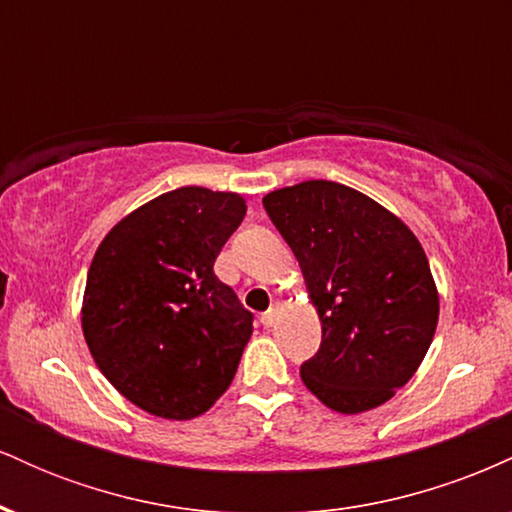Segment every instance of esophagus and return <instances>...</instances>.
Segmentation results:
<instances>
[{"label": "esophagus", "instance_id": "esophagus-1", "mask_svg": "<svg viewBox=\"0 0 512 512\" xmlns=\"http://www.w3.org/2000/svg\"><path fill=\"white\" fill-rule=\"evenodd\" d=\"M276 317H279V305H272V308H269L267 313H262L260 320H262L264 327H274Z\"/></svg>", "mask_w": 512, "mask_h": 512}]
</instances>
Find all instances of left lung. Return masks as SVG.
I'll return each instance as SVG.
<instances>
[{"label":"left lung","instance_id":"8db88e82","mask_svg":"<svg viewBox=\"0 0 512 512\" xmlns=\"http://www.w3.org/2000/svg\"><path fill=\"white\" fill-rule=\"evenodd\" d=\"M269 219L296 255L322 322L305 387L342 414L385 404L424 361L438 291L414 233L378 202L330 180L269 192Z\"/></svg>","mask_w":512,"mask_h":512}]
</instances>
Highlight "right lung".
Instances as JSON below:
<instances>
[{
	"instance_id": "1",
	"label": "right lung",
	"mask_w": 512,
	"mask_h": 512,
	"mask_svg": "<svg viewBox=\"0 0 512 512\" xmlns=\"http://www.w3.org/2000/svg\"><path fill=\"white\" fill-rule=\"evenodd\" d=\"M245 199L180 187L125 216L93 255L81 327L120 395L163 419H195L231 385L250 310L214 274Z\"/></svg>"
}]
</instances>
